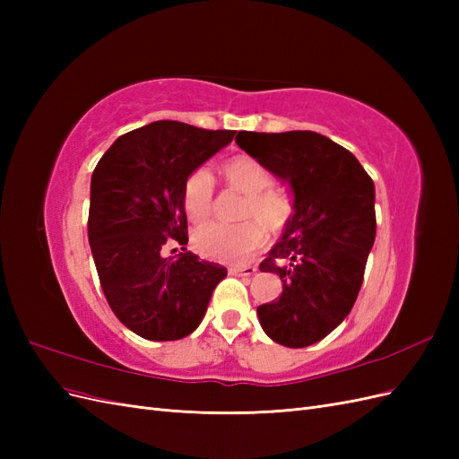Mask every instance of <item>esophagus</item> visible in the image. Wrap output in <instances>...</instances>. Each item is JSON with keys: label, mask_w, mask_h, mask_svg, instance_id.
Masks as SVG:
<instances>
[{"label": "esophagus", "mask_w": 459, "mask_h": 459, "mask_svg": "<svg viewBox=\"0 0 459 459\" xmlns=\"http://www.w3.org/2000/svg\"><path fill=\"white\" fill-rule=\"evenodd\" d=\"M230 273L251 277V275L256 273V266H243V264H233V266H230Z\"/></svg>", "instance_id": "esophagus-1"}]
</instances>
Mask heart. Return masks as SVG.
Wrapping results in <instances>:
<instances>
[{
  "label": "heart",
  "instance_id": "heart-1",
  "mask_svg": "<svg viewBox=\"0 0 459 459\" xmlns=\"http://www.w3.org/2000/svg\"><path fill=\"white\" fill-rule=\"evenodd\" d=\"M226 186L243 195L239 203V224H208L193 235L197 251L221 262H245L266 241V230L283 233L293 220L295 208L281 191L273 189L272 172L256 159L238 155L221 166ZM214 176L211 170H193L184 184V211L193 224H203L212 216Z\"/></svg>",
  "mask_w": 459,
  "mask_h": 459
}]
</instances>
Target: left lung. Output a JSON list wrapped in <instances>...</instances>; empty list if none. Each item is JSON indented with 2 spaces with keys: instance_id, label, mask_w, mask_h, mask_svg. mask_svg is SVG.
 Returning <instances> with one entry per match:
<instances>
[{
  "instance_id": "1",
  "label": "left lung",
  "mask_w": 459,
  "mask_h": 459,
  "mask_svg": "<svg viewBox=\"0 0 459 459\" xmlns=\"http://www.w3.org/2000/svg\"><path fill=\"white\" fill-rule=\"evenodd\" d=\"M235 142L295 193L290 226L260 264L281 277L283 293L256 312L272 341L304 349L349 316L362 287L377 228L373 179L316 132H239Z\"/></svg>"
}]
</instances>
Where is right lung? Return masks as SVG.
Segmentation results:
<instances>
[{
    "label": "right lung",
    "instance_id": "1",
    "mask_svg": "<svg viewBox=\"0 0 459 459\" xmlns=\"http://www.w3.org/2000/svg\"><path fill=\"white\" fill-rule=\"evenodd\" d=\"M233 135L159 120L120 135L95 166L88 238L97 275L110 310L147 341H178L195 331L228 275L186 248L184 184ZM166 242L183 251L162 257Z\"/></svg>",
    "mask_w": 459,
    "mask_h": 459
}]
</instances>
